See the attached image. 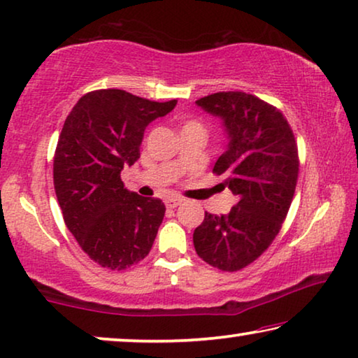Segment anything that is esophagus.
Instances as JSON below:
<instances>
[{
  "instance_id": "34e87169",
  "label": "esophagus",
  "mask_w": 358,
  "mask_h": 358,
  "mask_svg": "<svg viewBox=\"0 0 358 358\" xmlns=\"http://www.w3.org/2000/svg\"><path fill=\"white\" fill-rule=\"evenodd\" d=\"M182 198H168L166 201H164V205H166V208H171V210H174V208H178L179 205H182Z\"/></svg>"
}]
</instances>
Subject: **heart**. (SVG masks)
Segmentation results:
<instances>
[{
	"mask_svg": "<svg viewBox=\"0 0 358 358\" xmlns=\"http://www.w3.org/2000/svg\"><path fill=\"white\" fill-rule=\"evenodd\" d=\"M182 131H198V133L205 134V126H203L201 122H198V120H189V122L184 123Z\"/></svg>",
	"mask_w": 358,
	"mask_h": 358,
	"instance_id": "obj_1",
	"label": "heart"
}]
</instances>
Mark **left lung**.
<instances>
[{"label": "left lung", "mask_w": 358, "mask_h": 358, "mask_svg": "<svg viewBox=\"0 0 358 358\" xmlns=\"http://www.w3.org/2000/svg\"><path fill=\"white\" fill-rule=\"evenodd\" d=\"M195 103L222 120L229 144L213 171L222 176L236 203L227 214L205 213L194 246L210 266L240 271L282 229L298 182V145L283 113L259 97L222 91Z\"/></svg>", "instance_id": "1"}]
</instances>
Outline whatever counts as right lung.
I'll return each instance as SVG.
<instances>
[{"label":"right lung","mask_w":358,"mask_h":358,"mask_svg":"<svg viewBox=\"0 0 358 358\" xmlns=\"http://www.w3.org/2000/svg\"><path fill=\"white\" fill-rule=\"evenodd\" d=\"M178 101L122 90L87 92L65 120L54 155V189L67 229L92 261L123 271L152 250L166 208L124 189V166L141 157L144 131Z\"/></svg>","instance_id":"right-lung-1"}]
</instances>
